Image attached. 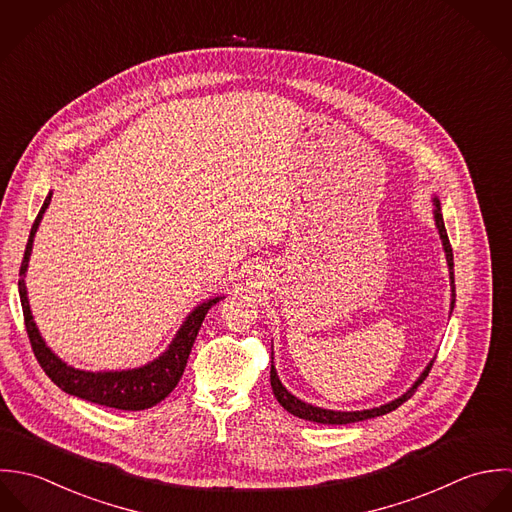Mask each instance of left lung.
Masks as SVG:
<instances>
[{
  "instance_id": "left-lung-1",
  "label": "left lung",
  "mask_w": 512,
  "mask_h": 512,
  "mask_svg": "<svg viewBox=\"0 0 512 512\" xmlns=\"http://www.w3.org/2000/svg\"><path fill=\"white\" fill-rule=\"evenodd\" d=\"M435 223H437V229H439V235H441V241H443V249H445V255H447V265H449V277H451V307L455 305V277H453V249H451V243H449V237H447V231H445V223H443V215H441V209H439V202L435 200ZM433 362L423 370V374L419 376V380L409 388L408 392L386 404V406H380V408L364 409V411H332V409L314 408L310 404L301 402L299 398H295L291 392H287V388L281 384V380L277 378V372H275V366L271 362V388H273V394L275 398L279 400V404L283 408L287 409L289 413L297 415V417H303L308 421H316V423H328V425H344V423H354V421H364V419H370V417H378V415H384V413H390L396 408H400L404 402H408L409 398L415 394L417 386L423 384V380L429 376V370H431Z\"/></svg>"
}]
</instances>
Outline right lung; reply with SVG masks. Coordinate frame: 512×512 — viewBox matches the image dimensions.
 <instances>
[{"label": "right lung", "instance_id": "right-lung-1", "mask_svg": "<svg viewBox=\"0 0 512 512\" xmlns=\"http://www.w3.org/2000/svg\"><path fill=\"white\" fill-rule=\"evenodd\" d=\"M51 202V194L45 198L43 207L39 209L35 223L31 227L27 245H25V255L19 267V299H21V308H23V320H25V330L33 348V354L43 368V372L51 378L53 384H57L63 392L77 396L81 400H89L93 404H101L106 408L128 409V411H138V409L152 408L158 402H162L180 382L184 368L188 364V356L192 352V346L196 342L198 330L204 322L207 310L213 307L217 299H211L204 305L196 308L182 328L178 330L174 342L170 348L154 362L136 368V370H122V372H83L67 366L61 362L43 342L39 336V330L33 322L31 310H29V301H27V289H25V271H27V261L31 255V245L35 231L39 227V221Z\"/></svg>", "mask_w": 512, "mask_h": 512}]
</instances>
